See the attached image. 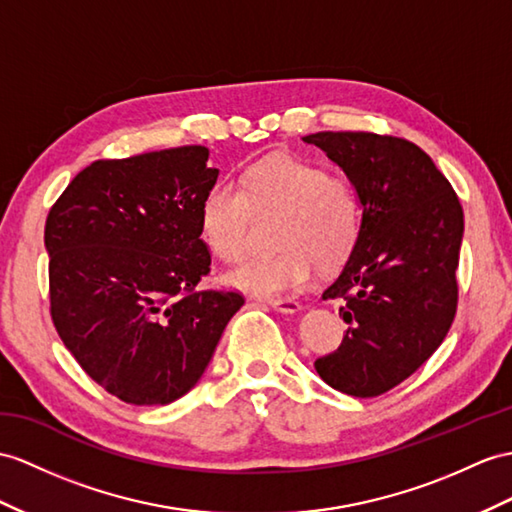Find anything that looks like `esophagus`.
<instances>
[{
  "label": "esophagus",
  "mask_w": 512,
  "mask_h": 512,
  "mask_svg": "<svg viewBox=\"0 0 512 512\" xmlns=\"http://www.w3.org/2000/svg\"><path fill=\"white\" fill-rule=\"evenodd\" d=\"M267 304H269L273 310H278V313H284V315H291V313H297V310H302V304H299L297 299H291V297L269 299Z\"/></svg>",
  "instance_id": "34e87169"
}]
</instances>
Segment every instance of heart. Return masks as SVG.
I'll list each match as a JSON object with an SVG mask.
<instances>
[{
    "label": "heart",
    "mask_w": 512,
    "mask_h": 512,
    "mask_svg": "<svg viewBox=\"0 0 512 512\" xmlns=\"http://www.w3.org/2000/svg\"><path fill=\"white\" fill-rule=\"evenodd\" d=\"M254 215H280L278 254L247 260L228 276L236 289L260 297H282L304 289L317 263L341 265L354 252L363 210L354 184L330 176L313 162L276 154L247 167L239 186L215 182L199 204V230L210 254L239 263L247 252Z\"/></svg>",
    "instance_id": "b5f03b06"
}]
</instances>
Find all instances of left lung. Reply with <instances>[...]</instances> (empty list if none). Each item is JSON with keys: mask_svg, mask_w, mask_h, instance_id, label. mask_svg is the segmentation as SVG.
<instances>
[{"mask_svg": "<svg viewBox=\"0 0 512 512\" xmlns=\"http://www.w3.org/2000/svg\"><path fill=\"white\" fill-rule=\"evenodd\" d=\"M350 178L363 206L360 236L323 297L345 299L347 332L315 360L321 380L376 397L426 363L450 332L458 304L463 206L421 147L373 132L304 136Z\"/></svg>", "mask_w": 512, "mask_h": 512, "instance_id": "8db88e82", "label": "left lung"}]
</instances>
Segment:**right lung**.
Returning a JSON list of instances; mask_svg holds the SVG:
<instances>
[{
  "instance_id": "right-lung-1",
  "label": "right lung",
  "mask_w": 512,
  "mask_h": 512,
  "mask_svg": "<svg viewBox=\"0 0 512 512\" xmlns=\"http://www.w3.org/2000/svg\"><path fill=\"white\" fill-rule=\"evenodd\" d=\"M210 152L184 145L95 160L45 221L49 313L78 365L121 402L165 406L202 378L239 291H199Z\"/></svg>"
}]
</instances>
